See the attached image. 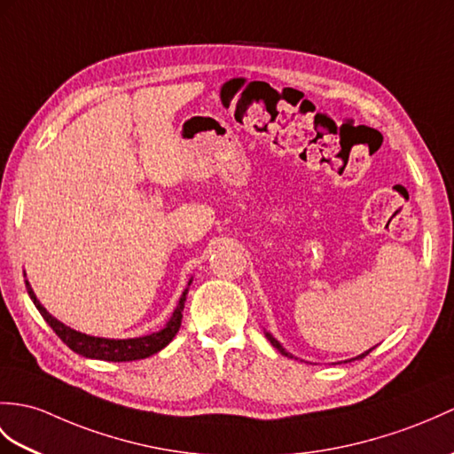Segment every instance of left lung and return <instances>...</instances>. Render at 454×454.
Returning <instances> with one entry per match:
<instances>
[{
	"label": "left lung",
	"instance_id": "left-lung-1",
	"mask_svg": "<svg viewBox=\"0 0 454 454\" xmlns=\"http://www.w3.org/2000/svg\"><path fill=\"white\" fill-rule=\"evenodd\" d=\"M267 339L270 340V344H272V346H275V348H277V350H278L280 354H284V356H288V357H294V356H292L290 352H286V350H284V348L280 346V342H278L277 339H272V334H269V333H267ZM372 350H373V348H370V350H367V352H364L362 356H357V360H360V357H365V356H367V354H370Z\"/></svg>",
	"mask_w": 454,
	"mask_h": 454
}]
</instances>
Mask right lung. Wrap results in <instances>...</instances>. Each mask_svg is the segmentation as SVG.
I'll use <instances>...</instances> for the list:
<instances>
[{"mask_svg": "<svg viewBox=\"0 0 454 454\" xmlns=\"http://www.w3.org/2000/svg\"><path fill=\"white\" fill-rule=\"evenodd\" d=\"M192 284V280H189ZM27 290L30 300L35 301L36 309L40 311L44 321L54 329V333L63 340V344H67L73 352L81 354L84 357H92V360H104V362H133V360H143V357H149L156 352H160L162 348L172 342L176 333L182 326V317H184V305H185V296H187V288L184 290L182 298H179L177 308L174 309L170 321L166 323L162 331L139 336V339H123V340H114V339H100V336H90L79 331H73L71 326L63 325L56 317L46 311L44 305L38 301L35 296L33 288L27 280Z\"/></svg>", "mask_w": 454, "mask_h": 454, "instance_id": "1", "label": "right lung"}]
</instances>
